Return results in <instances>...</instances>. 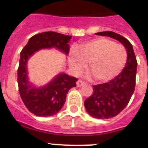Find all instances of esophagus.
Masks as SVG:
<instances>
[{
    "label": "esophagus",
    "instance_id": "1",
    "mask_svg": "<svg viewBox=\"0 0 148 148\" xmlns=\"http://www.w3.org/2000/svg\"><path fill=\"white\" fill-rule=\"evenodd\" d=\"M84 84H85V83H84V81H81V80H79V81H77V86L78 88H81V87L84 86Z\"/></svg>",
    "mask_w": 148,
    "mask_h": 148
}]
</instances>
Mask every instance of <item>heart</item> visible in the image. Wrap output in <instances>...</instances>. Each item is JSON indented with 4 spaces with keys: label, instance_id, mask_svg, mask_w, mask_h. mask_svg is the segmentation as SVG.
<instances>
[{
    "label": "heart",
    "instance_id": "b5f03b06",
    "mask_svg": "<svg viewBox=\"0 0 148 148\" xmlns=\"http://www.w3.org/2000/svg\"><path fill=\"white\" fill-rule=\"evenodd\" d=\"M127 51L121 45L107 38H97L80 45L69 53V63L75 74H81L88 66L95 79L108 81L116 77L127 61Z\"/></svg>",
    "mask_w": 148,
    "mask_h": 148
}]
</instances>
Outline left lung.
I'll return each instance as SVG.
<instances>
[{
  "label": "left lung",
  "instance_id": "left-lung-1",
  "mask_svg": "<svg viewBox=\"0 0 148 148\" xmlns=\"http://www.w3.org/2000/svg\"><path fill=\"white\" fill-rule=\"evenodd\" d=\"M96 35L108 36L118 40L127 51L125 67L117 77L108 83L93 86L92 95L84 101V107L91 117L108 119L117 116L126 108L135 88L138 63L131 42L113 31H103Z\"/></svg>",
  "mask_w": 148,
  "mask_h": 148
}]
</instances>
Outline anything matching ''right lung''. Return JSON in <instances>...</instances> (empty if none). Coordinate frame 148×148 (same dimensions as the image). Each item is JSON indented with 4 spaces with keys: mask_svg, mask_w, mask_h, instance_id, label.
Segmentation results:
<instances>
[{
    "mask_svg": "<svg viewBox=\"0 0 148 148\" xmlns=\"http://www.w3.org/2000/svg\"><path fill=\"white\" fill-rule=\"evenodd\" d=\"M71 38L53 31L43 32L31 37L21 52L17 70L20 95L29 111L36 116L49 117L59 112L70 89L76 87L77 79L60 73L45 85L38 87L29 81L27 61L31 56L42 49L55 48L67 55Z\"/></svg>",
    "mask_w": 148,
    "mask_h": 148,
    "instance_id": "right-lung-1",
    "label": "right lung"
}]
</instances>
